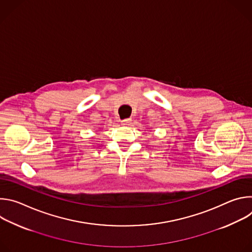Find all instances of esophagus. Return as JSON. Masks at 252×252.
Returning <instances> with one entry per match:
<instances>
[{"mask_svg":"<svg viewBox=\"0 0 252 252\" xmlns=\"http://www.w3.org/2000/svg\"><path fill=\"white\" fill-rule=\"evenodd\" d=\"M130 123H131V120H130V119H126V120H123V121L121 122V124H122L123 126H129Z\"/></svg>","mask_w":252,"mask_h":252,"instance_id":"obj_1","label":"esophagus"}]
</instances>
